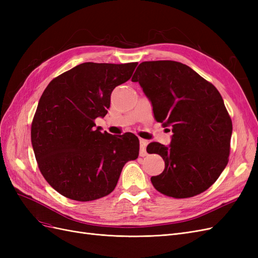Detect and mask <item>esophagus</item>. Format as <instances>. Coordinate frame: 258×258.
Listing matches in <instances>:
<instances>
[{"label":"esophagus","instance_id":"esophagus-1","mask_svg":"<svg viewBox=\"0 0 258 258\" xmlns=\"http://www.w3.org/2000/svg\"><path fill=\"white\" fill-rule=\"evenodd\" d=\"M148 142L144 139H140V155L145 156L146 155V146Z\"/></svg>","mask_w":258,"mask_h":258}]
</instances>
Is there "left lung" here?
Here are the masks:
<instances>
[{
	"label": "left lung",
	"mask_w": 258,
	"mask_h": 258,
	"mask_svg": "<svg viewBox=\"0 0 258 258\" xmlns=\"http://www.w3.org/2000/svg\"><path fill=\"white\" fill-rule=\"evenodd\" d=\"M151 101L155 119L171 127V143L147 145L165 161L151 181L173 198L207 190L228 163L232 122L221 93L188 66L171 60L140 63L131 79Z\"/></svg>",
	"instance_id": "obj_1"
}]
</instances>
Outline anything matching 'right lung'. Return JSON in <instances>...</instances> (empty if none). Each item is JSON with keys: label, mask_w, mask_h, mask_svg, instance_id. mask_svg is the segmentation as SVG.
<instances>
[{"label": "right lung", "mask_w": 258, "mask_h": 258, "mask_svg": "<svg viewBox=\"0 0 258 258\" xmlns=\"http://www.w3.org/2000/svg\"><path fill=\"white\" fill-rule=\"evenodd\" d=\"M138 62L85 63L53 79L38 101L31 142L43 176L62 196L91 201L111 194L124 163L139 156L134 134L101 132L111 93L126 83Z\"/></svg>", "instance_id": "1"}]
</instances>
